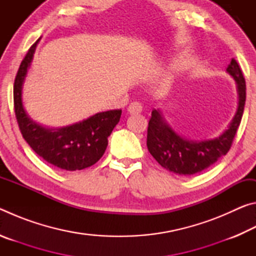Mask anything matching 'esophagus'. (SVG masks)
I'll return each instance as SVG.
<instances>
[{"mask_svg":"<svg viewBox=\"0 0 256 256\" xmlns=\"http://www.w3.org/2000/svg\"><path fill=\"white\" fill-rule=\"evenodd\" d=\"M141 112H142V105L138 102H131V105H130L128 108V114H131V115L140 114Z\"/></svg>","mask_w":256,"mask_h":256,"instance_id":"1","label":"esophagus"}]
</instances>
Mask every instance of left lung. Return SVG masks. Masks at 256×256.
<instances>
[{
	"instance_id": "1",
	"label": "left lung",
	"mask_w": 256,
	"mask_h": 256,
	"mask_svg": "<svg viewBox=\"0 0 256 256\" xmlns=\"http://www.w3.org/2000/svg\"><path fill=\"white\" fill-rule=\"evenodd\" d=\"M227 73L236 82L237 110L226 130L214 138L192 140L177 133L160 110H154L149 120L146 146L160 166L176 175H196L209 168L230 149L240 126L246 100V84L242 70L235 60Z\"/></svg>"
}]
</instances>
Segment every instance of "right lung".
Here are the masks:
<instances>
[{
	"label": "right lung",
	"mask_w": 256,
	"mask_h": 256,
	"mask_svg": "<svg viewBox=\"0 0 256 256\" xmlns=\"http://www.w3.org/2000/svg\"><path fill=\"white\" fill-rule=\"evenodd\" d=\"M40 40V38L29 48L14 80V112L21 134L34 152L48 164L68 172L84 170L105 154L108 136L120 122L122 110L97 112L62 128H46L34 122L24 110L22 88Z\"/></svg>",
	"instance_id": "obj_1"
}]
</instances>
